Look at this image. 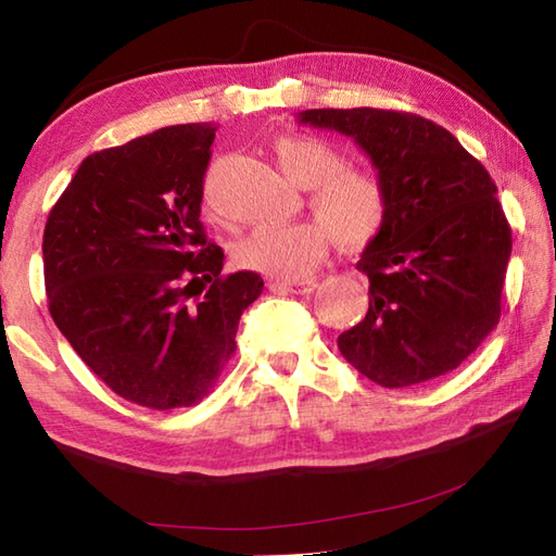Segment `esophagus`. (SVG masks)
Masks as SVG:
<instances>
[{
	"instance_id": "esophagus-1",
	"label": "esophagus",
	"mask_w": 556,
	"mask_h": 556,
	"mask_svg": "<svg viewBox=\"0 0 556 556\" xmlns=\"http://www.w3.org/2000/svg\"><path fill=\"white\" fill-rule=\"evenodd\" d=\"M279 287H285L291 294H312L318 287L316 279H291V281H279Z\"/></svg>"
}]
</instances>
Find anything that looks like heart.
Listing matches in <instances>:
<instances>
[{
    "label": "heart",
    "mask_w": 556,
    "mask_h": 556,
    "mask_svg": "<svg viewBox=\"0 0 556 556\" xmlns=\"http://www.w3.org/2000/svg\"><path fill=\"white\" fill-rule=\"evenodd\" d=\"M277 164L291 184L308 191L320 220L257 225L238 242L242 267L271 277H296L312 269L328 244V230L345 248H361L388 220V186L380 174L345 166L341 149L324 137L289 135L275 144Z\"/></svg>",
    "instance_id": "b5f03b06"
}]
</instances>
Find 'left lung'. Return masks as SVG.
<instances>
[{"label": "left lung", "mask_w": 556, "mask_h": 556, "mask_svg": "<svg viewBox=\"0 0 556 556\" xmlns=\"http://www.w3.org/2000/svg\"><path fill=\"white\" fill-rule=\"evenodd\" d=\"M299 122L353 137L388 186V220L357 262L370 306L338 336L343 357L382 388L456 370L501 321L513 230L491 174L412 112L304 110Z\"/></svg>", "instance_id": "obj_1"}]
</instances>
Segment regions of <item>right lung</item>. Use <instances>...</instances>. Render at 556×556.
<instances>
[{
    "label": "right lung",
    "instance_id": "1",
    "mask_svg": "<svg viewBox=\"0 0 556 556\" xmlns=\"http://www.w3.org/2000/svg\"><path fill=\"white\" fill-rule=\"evenodd\" d=\"M215 129L174 125L90 154L49 213V312L108 388L149 409L191 407L235 353L265 281L220 275L201 223Z\"/></svg>",
    "mask_w": 556,
    "mask_h": 556
}]
</instances>
